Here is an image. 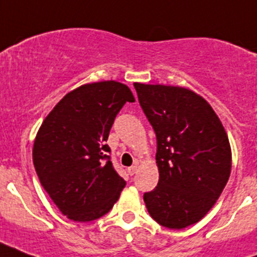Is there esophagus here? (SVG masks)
I'll list each match as a JSON object with an SVG mask.
<instances>
[{"label":"esophagus","instance_id":"1","mask_svg":"<svg viewBox=\"0 0 257 257\" xmlns=\"http://www.w3.org/2000/svg\"><path fill=\"white\" fill-rule=\"evenodd\" d=\"M138 171H139V166H138V165H134V166H131V167H128V169H127V172H128L131 176H133V175H135Z\"/></svg>","mask_w":257,"mask_h":257}]
</instances>
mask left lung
Returning a JSON list of instances; mask_svg holds the SVG:
<instances>
[{
  "label": "left lung",
  "instance_id": "left-lung-1",
  "mask_svg": "<svg viewBox=\"0 0 257 257\" xmlns=\"http://www.w3.org/2000/svg\"><path fill=\"white\" fill-rule=\"evenodd\" d=\"M134 86L157 136L160 180L144 194L145 206L162 226L187 228L212 208L228 183V135L210 104L189 88Z\"/></svg>",
  "mask_w": 257,
  "mask_h": 257
}]
</instances>
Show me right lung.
Wrapping results in <instances>:
<instances>
[{
	"label": "right lung",
	"instance_id": "obj_1",
	"mask_svg": "<svg viewBox=\"0 0 257 257\" xmlns=\"http://www.w3.org/2000/svg\"><path fill=\"white\" fill-rule=\"evenodd\" d=\"M135 97L117 81L86 83L47 114L33 144V165L50 198L73 221L99 219L119 198L126 181L106 152L117 113Z\"/></svg>",
	"mask_w": 257,
	"mask_h": 257
}]
</instances>
